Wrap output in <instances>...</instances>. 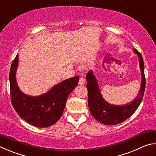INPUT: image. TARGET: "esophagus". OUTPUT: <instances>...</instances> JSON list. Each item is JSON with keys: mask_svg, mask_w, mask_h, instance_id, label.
<instances>
[{"mask_svg": "<svg viewBox=\"0 0 156 156\" xmlns=\"http://www.w3.org/2000/svg\"><path fill=\"white\" fill-rule=\"evenodd\" d=\"M84 83H85L84 79L83 78H80V79H79V81H78V84H80V85H83V84H84Z\"/></svg>", "mask_w": 156, "mask_h": 156, "instance_id": "obj_1", "label": "esophagus"}]
</instances>
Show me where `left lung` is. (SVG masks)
Instances as JSON below:
<instances>
[{
	"instance_id": "left-lung-1",
	"label": "left lung",
	"mask_w": 156,
	"mask_h": 156,
	"mask_svg": "<svg viewBox=\"0 0 156 156\" xmlns=\"http://www.w3.org/2000/svg\"><path fill=\"white\" fill-rule=\"evenodd\" d=\"M133 51L139 57L140 67L142 73V82L138 96L131 103L122 106H115L107 103L102 98L93 72L89 71L87 73L86 79L87 84L86 86L88 90V105L89 110L95 119L104 125H117L126 120L133 114L143 98L146 84L144 61L141 54L138 50L134 49Z\"/></svg>"
}]
</instances>
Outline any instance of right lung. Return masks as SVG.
<instances>
[{
	"label": "right lung",
	"mask_w": 156,
	"mask_h": 156,
	"mask_svg": "<svg viewBox=\"0 0 156 156\" xmlns=\"http://www.w3.org/2000/svg\"><path fill=\"white\" fill-rule=\"evenodd\" d=\"M18 55L13 60L9 72L12 104L21 118L37 127H47L56 123L61 117L67 98L77 86L79 77L67 79L56 84L40 96L24 94L18 87L16 80Z\"/></svg>",
	"instance_id": "obj_1"
}]
</instances>
